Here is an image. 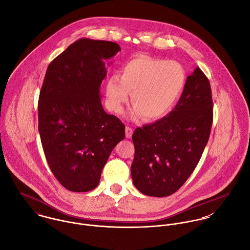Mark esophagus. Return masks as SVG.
<instances>
[{
    "mask_svg": "<svg viewBox=\"0 0 250 250\" xmlns=\"http://www.w3.org/2000/svg\"><path fill=\"white\" fill-rule=\"evenodd\" d=\"M132 133H133V129L129 126H126L125 127V136H126V138H130L132 136Z\"/></svg>",
    "mask_w": 250,
    "mask_h": 250,
    "instance_id": "esophagus-1",
    "label": "esophagus"
}]
</instances>
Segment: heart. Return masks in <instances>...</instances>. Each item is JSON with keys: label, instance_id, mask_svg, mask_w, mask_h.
Instances as JSON below:
<instances>
[{"label": "heart", "instance_id": "1", "mask_svg": "<svg viewBox=\"0 0 250 250\" xmlns=\"http://www.w3.org/2000/svg\"><path fill=\"white\" fill-rule=\"evenodd\" d=\"M186 85L187 72L180 62L142 55L124 63L119 77H108L106 103L111 111L120 114L131 94L133 106L128 116L157 121L172 111Z\"/></svg>", "mask_w": 250, "mask_h": 250}]
</instances>
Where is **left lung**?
I'll list each match as a JSON object with an SVG mask.
<instances>
[{"mask_svg": "<svg viewBox=\"0 0 250 250\" xmlns=\"http://www.w3.org/2000/svg\"><path fill=\"white\" fill-rule=\"evenodd\" d=\"M212 124L208 79L196 67L175 108L153 124L137 127L131 164L134 187L143 194L165 197L189 178L208 143Z\"/></svg>", "mask_w": 250, "mask_h": 250, "instance_id": "8db88e82", "label": "left lung"}]
</instances>
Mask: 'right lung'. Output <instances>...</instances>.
<instances>
[{"mask_svg": "<svg viewBox=\"0 0 250 250\" xmlns=\"http://www.w3.org/2000/svg\"><path fill=\"white\" fill-rule=\"evenodd\" d=\"M119 51L112 42L80 39L47 67L39 131L52 173L70 191L96 188L111 151L125 138V125L103 110L100 94L105 62Z\"/></svg>", "mask_w": 250, "mask_h": 250, "instance_id": "add662e5", "label": "right lung"}]
</instances>
